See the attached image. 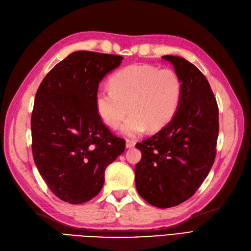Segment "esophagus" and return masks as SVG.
Segmentation results:
<instances>
[{"label":"esophagus","mask_w":251,"mask_h":251,"mask_svg":"<svg viewBox=\"0 0 251 251\" xmlns=\"http://www.w3.org/2000/svg\"><path fill=\"white\" fill-rule=\"evenodd\" d=\"M135 144H136V142L134 140H132V139H126V149L133 148Z\"/></svg>","instance_id":"34e87169"}]
</instances>
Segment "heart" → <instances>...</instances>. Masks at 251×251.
<instances>
[{
	"instance_id": "obj_1",
	"label": "heart",
	"mask_w": 251,
	"mask_h": 251,
	"mask_svg": "<svg viewBox=\"0 0 251 251\" xmlns=\"http://www.w3.org/2000/svg\"><path fill=\"white\" fill-rule=\"evenodd\" d=\"M110 89L95 94L98 115L111 128L121 126L126 136H138L144 131H159L177 113L182 97V81L172 69H158L151 65H132L110 78Z\"/></svg>"
}]
</instances>
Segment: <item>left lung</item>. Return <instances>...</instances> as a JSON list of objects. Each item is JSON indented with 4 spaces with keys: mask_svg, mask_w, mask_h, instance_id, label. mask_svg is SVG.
Returning <instances> with one entry per match:
<instances>
[{
    "mask_svg": "<svg viewBox=\"0 0 251 251\" xmlns=\"http://www.w3.org/2000/svg\"><path fill=\"white\" fill-rule=\"evenodd\" d=\"M182 81V97L169 125L138 142L141 160L135 166L138 194L159 208L176 206L197 192L214 164L219 109L202 72L180 56L164 55Z\"/></svg>",
    "mask_w": 251,
    "mask_h": 251,
    "instance_id": "1",
    "label": "left lung"
}]
</instances>
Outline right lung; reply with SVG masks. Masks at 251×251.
Instances as JSON below:
<instances>
[{
  "mask_svg": "<svg viewBox=\"0 0 251 251\" xmlns=\"http://www.w3.org/2000/svg\"><path fill=\"white\" fill-rule=\"evenodd\" d=\"M124 57L77 51L52 68L37 89L31 115L34 163L50 191L71 204L101 191L107 166L126 142L98 115L95 94L101 79Z\"/></svg>",
  "mask_w": 251,
  "mask_h": 251,
  "instance_id": "obj_1",
  "label": "right lung"
}]
</instances>
